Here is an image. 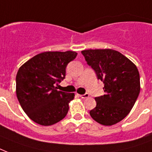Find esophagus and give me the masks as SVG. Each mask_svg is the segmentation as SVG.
I'll list each match as a JSON object with an SVG mask.
<instances>
[{"instance_id": "34e87169", "label": "esophagus", "mask_w": 152, "mask_h": 152, "mask_svg": "<svg viewBox=\"0 0 152 152\" xmlns=\"http://www.w3.org/2000/svg\"><path fill=\"white\" fill-rule=\"evenodd\" d=\"M80 98H82V99H87V98L89 97V94H88V93H85L84 95H80Z\"/></svg>"}]
</instances>
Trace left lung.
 Here are the masks:
<instances>
[{"label":"left lung","instance_id":"8db88e82","mask_svg":"<svg viewBox=\"0 0 152 152\" xmlns=\"http://www.w3.org/2000/svg\"><path fill=\"white\" fill-rule=\"evenodd\" d=\"M81 53L104 83L105 95L95 98L96 106L90 111L91 117L101 125H115L129 113L138 98L139 71L118 51L105 49Z\"/></svg>","mask_w":152,"mask_h":152}]
</instances>
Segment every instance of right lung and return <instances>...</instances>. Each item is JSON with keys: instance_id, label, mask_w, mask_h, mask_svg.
Wrapping results in <instances>:
<instances>
[{"instance_id": "obj_1", "label": "right lung", "mask_w": 152, "mask_h": 152, "mask_svg": "<svg viewBox=\"0 0 152 152\" xmlns=\"http://www.w3.org/2000/svg\"><path fill=\"white\" fill-rule=\"evenodd\" d=\"M77 53L44 52L23 64L16 75V95L27 115L37 124L48 126L66 116L74 93L57 90L65 78V69Z\"/></svg>"}]
</instances>
